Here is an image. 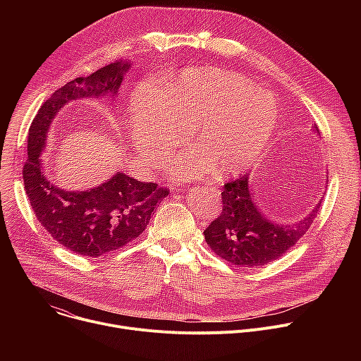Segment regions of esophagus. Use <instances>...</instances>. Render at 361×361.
Listing matches in <instances>:
<instances>
[{"label":"esophagus","instance_id":"34e87169","mask_svg":"<svg viewBox=\"0 0 361 361\" xmlns=\"http://www.w3.org/2000/svg\"><path fill=\"white\" fill-rule=\"evenodd\" d=\"M191 191H197V188H195V187H192V188H191Z\"/></svg>","mask_w":361,"mask_h":361}]
</instances>
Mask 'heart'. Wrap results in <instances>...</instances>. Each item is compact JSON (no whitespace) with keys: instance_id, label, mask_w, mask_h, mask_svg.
<instances>
[{"instance_id":"obj_1","label":"heart","mask_w":361,"mask_h":361,"mask_svg":"<svg viewBox=\"0 0 361 361\" xmlns=\"http://www.w3.org/2000/svg\"><path fill=\"white\" fill-rule=\"evenodd\" d=\"M279 123L274 98L247 78L213 68L183 71L157 92L138 88L130 104L131 135L149 163L194 127L200 152L184 151L174 163L181 180L198 178L216 167L220 176L244 171L262 156Z\"/></svg>"}]
</instances>
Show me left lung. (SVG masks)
I'll list each match as a JSON object with an SVG mask.
<instances>
[{"label":"left lung","mask_w":361,"mask_h":361,"mask_svg":"<svg viewBox=\"0 0 361 361\" xmlns=\"http://www.w3.org/2000/svg\"><path fill=\"white\" fill-rule=\"evenodd\" d=\"M317 131L319 128L314 127ZM248 176L224 184L223 210L204 230L210 248L221 259L238 267L264 266L281 257L312 227L322 202L301 221L279 226L266 219L248 190Z\"/></svg>","instance_id":"left-lung-1"}]
</instances>
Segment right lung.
Listing matches in <instances>:
<instances>
[{"mask_svg": "<svg viewBox=\"0 0 361 361\" xmlns=\"http://www.w3.org/2000/svg\"><path fill=\"white\" fill-rule=\"evenodd\" d=\"M128 68V63L118 61L67 82L44 102L28 130L23 178L31 209L56 241L92 259L135 240L170 191L124 173L85 191H64L45 178L39 156L49 124L61 107L77 98L116 94Z\"/></svg>", "mask_w": 361, "mask_h": 361, "instance_id": "right-lung-1", "label": "right lung"}]
</instances>
